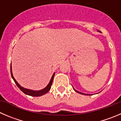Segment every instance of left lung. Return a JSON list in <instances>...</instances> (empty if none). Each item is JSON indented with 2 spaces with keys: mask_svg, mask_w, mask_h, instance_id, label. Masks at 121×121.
<instances>
[{
  "mask_svg": "<svg viewBox=\"0 0 121 121\" xmlns=\"http://www.w3.org/2000/svg\"><path fill=\"white\" fill-rule=\"evenodd\" d=\"M74 90L76 92H77V93H80V94H85V95H88V94H84V93H81V92H79V91H77V90H75L74 89Z\"/></svg>",
  "mask_w": 121,
  "mask_h": 121,
  "instance_id": "obj_1",
  "label": "left lung"
}]
</instances>
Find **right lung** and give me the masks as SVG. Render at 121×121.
Returning <instances> with one entry per match:
<instances>
[{
	"instance_id": "1",
	"label": "right lung",
	"mask_w": 121,
	"mask_h": 121,
	"mask_svg": "<svg viewBox=\"0 0 121 121\" xmlns=\"http://www.w3.org/2000/svg\"><path fill=\"white\" fill-rule=\"evenodd\" d=\"M11 76H12V78H13V81H15V84H17V86H18V88L22 91L24 93H25V94H27V95H29V96H34V97H38V96H43V95H44V94H46L48 91L50 90V88H51L52 84V82L53 80V78H54V75H55V73H53V75H52V77L51 80H50V82H49V84L46 87L44 88V89L41 90L39 91H33V90H28L27 89V88H23L22 87L20 86L19 84L17 82V81H16L15 79L13 78V75H12V69H11Z\"/></svg>"
}]
</instances>
